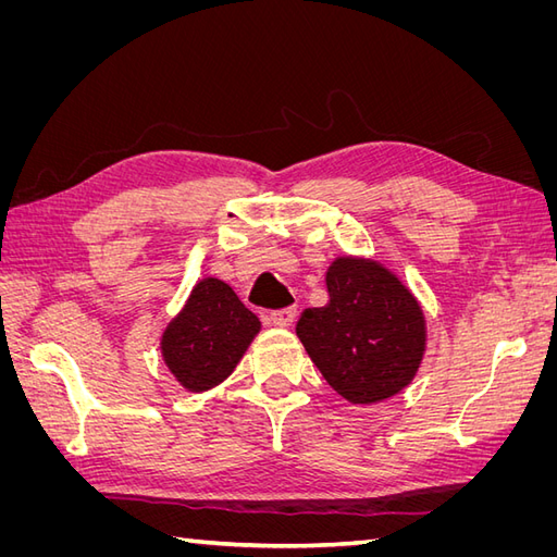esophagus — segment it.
I'll return each mask as SVG.
<instances>
[{
  "mask_svg": "<svg viewBox=\"0 0 557 557\" xmlns=\"http://www.w3.org/2000/svg\"><path fill=\"white\" fill-rule=\"evenodd\" d=\"M295 315H297L295 309H278V311H272V323L276 327H290L295 323Z\"/></svg>",
  "mask_w": 557,
  "mask_h": 557,
  "instance_id": "obj_1",
  "label": "esophagus"
}]
</instances>
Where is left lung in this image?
Wrapping results in <instances>:
<instances>
[{"mask_svg":"<svg viewBox=\"0 0 557 557\" xmlns=\"http://www.w3.org/2000/svg\"><path fill=\"white\" fill-rule=\"evenodd\" d=\"M327 305L307 309L297 336L318 372L350 404L397 395L425 352V315L407 285L374 260L336 258Z\"/></svg>","mask_w":557,"mask_h":557,"instance_id":"8db88e82","label":"left lung"}]
</instances>
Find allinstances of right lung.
<instances>
[{"label":"right lung","mask_w":557,"mask_h":557,"mask_svg":"<svg viewBox=\"0 0 557 557\" xmlns=\"http://www.w3.org/2000/svg\"><path fill=\"white\" fill-rule=\"evenodd\" d=\"M258 332V315L237 293L223 281L205 278L166 325L162 358L185 391L205 393L234 372Z\"/></svg>","instance_id":"obj_1"}]
</instances>
